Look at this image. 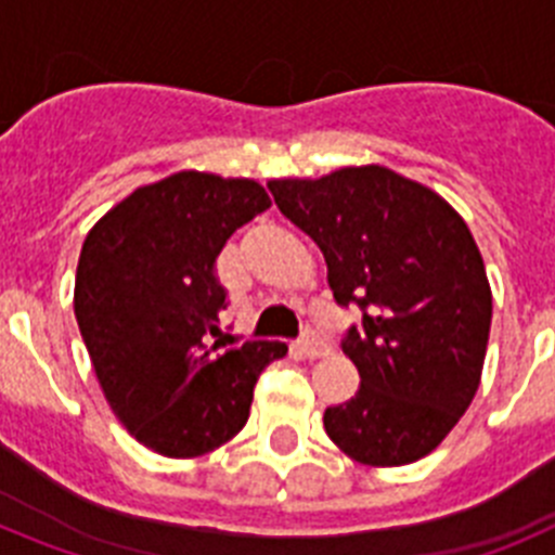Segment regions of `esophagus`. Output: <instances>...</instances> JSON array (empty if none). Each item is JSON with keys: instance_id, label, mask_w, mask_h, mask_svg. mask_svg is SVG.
Here are the masks:
<instances>
[{"instance_id": "1", "label": "esophagus", "mask_w": 555, "mask_h": 555, "mask_svg": "<svg viewBox=\"0 0 555 555\" xmlns=\"http://www.w3.org/2000/svg\"><path fill=\"white\" fill-rule=\"evenodd\" d=\"M297 352H300L302 358H325L327 352H331V347H327L322 338L313 336V333H306V336L297 341Z\"/></svg>"}]
</instances>
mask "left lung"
Masks as SVG:
<instances>
[{"label":"left lung","mask_w":555,"mask_h":555,"mask_svg":"<svg viewBox=\"0 0 555 555\" xmlns=\"http://www.w3.org/2000/svg\"><path fill=\"white\" fill-rule=\"evenodd\" d=\"M267 185L325 255L338 306L364 311L341 341L361 386L325 411L331 442L366 467L420 461L469 409L487 358L492 288L467 222L377 164Z\"/></svg>","instance_id":"1"}]
</instances>
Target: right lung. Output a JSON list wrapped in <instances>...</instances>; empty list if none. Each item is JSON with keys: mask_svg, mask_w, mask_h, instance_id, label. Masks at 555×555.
Here are the masks:
<instances>
[{"mask_svg": "<svg viewBox=\"0 0 555 555\" xmlns=\"http://www.w3.org/2000/svg\"><path fill=\"white\" fill-rule=\"evenodd\" d=\"M272 205L261 183L175 171L141 185L88 230L75 317L102 395L144 448L197 459L247 425L258 375L283 341L217 356L224 288L217 258L235 230Z\"/></svg>", "mask_w": 555, "mask_h": 555, "instance_id": "right-lung-1", "label": "right lung"}]
</instances>
